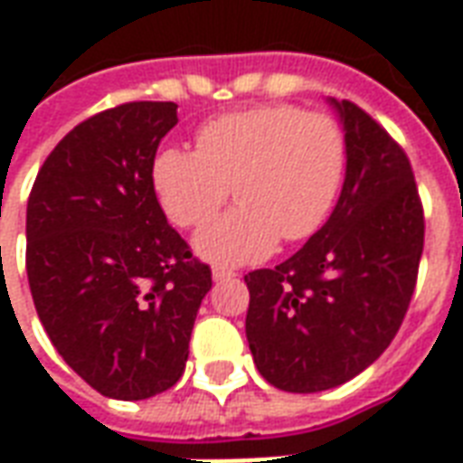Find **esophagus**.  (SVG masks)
<instances>
[{"label":"esophagus","mask_w":463,"mask_h":463,"mask_svg":"<svg viewBox=\"0 0 463 463\" xmlns=\"http://www.w3.org/2000/svg\"><path fill=\"white\" fill-rule=\"evenodd\" d=\"M235 278V272L228 270V268H213V280L221 282V280H231Z\"/></svg>","instance_id":"1"}]
</instances>
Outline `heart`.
Masks as SVG:
<instances>
[{
    "label": "heart",
    "mask_w": 463,
    "mask_h": 463,
    "mask_svg": "<svg viewBox=\"0 0 463 463\" xmlns=\"http://www.w3.org/2000/svg\"><path fill=\"white\" fill-rule=\"evenodd\" d=\"M347 136L332 116L292 104L252 106L205 121L195 151L165 148L153 161V188L181 228L211 222L228 201L235 211L195 238V250L218 265L270 255L278 241L320 231L340 198Z\"/></svg>",
    "instance_id": "obj_1"
}]
</instances>
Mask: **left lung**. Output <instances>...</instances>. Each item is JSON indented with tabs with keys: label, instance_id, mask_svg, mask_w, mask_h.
Wrapping results in <instances>:
<instances>
[{
	"label": "left lung",
	"instance_id": "1",
	"mask_svg": "<svg viewBox=\"0 0 463 463\" xmlns=\"http://www.w3.org/2000/svg\"><path fill=\"white\" fill-rule=\"evenodd\" d=\"M330 104L347 136L340 201L292 258L245 275L255 367L272 387L298 394L340 387L389 347L424 250L407 153L357 104Z\"/></svg>",
	"mask_w": 463,
	"mask_h": 463
}]
</instances>
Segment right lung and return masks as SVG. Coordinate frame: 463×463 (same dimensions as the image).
Masks as SVG:
<instances>
[{"mask_svg": "<svg viewBox=\"0 0 463 463\" xmlns=\"http://www.w3.org/2000/svg\"><path fill=\"white\" fill-rule=\"evenodd\" d=\"M173 101H131L66 133L26 203V275L49 340L86 384L136 402L181 379L211 268L153 188Z\"/></svg>", "mask_w": 463, "mask_h": 463, "instance_id": "right-lung-1", "label": "right lung"}]
</instances>
